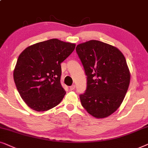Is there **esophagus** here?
<instances>
[{
    "instance_id": "esophagus-1",
    "label": "esophagus",
    "mask_w": 148,
    "mask_h": 148,
    "mask_svg": "<svg viewBox=\"0 0 148 148\" xmlns=\"http://www.w3.org/2000/svg\"><path fill=\"white\" fill-rule=\"evenodd\" d=\"M75 87H76V86L74 85H74L70 86V90H73L74 89H75Z\"/></svg>"
}]
</instances>
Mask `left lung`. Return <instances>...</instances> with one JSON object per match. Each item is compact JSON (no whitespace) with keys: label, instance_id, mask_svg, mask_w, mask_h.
I'll return each instance as SVG.
<instances>
[{"label":"left lung","instance_id":"1","mask_svg":"<svg viewBox=\"0 0 148 148\" xmlns=\"http://www.w3.org/2000/svg\"><path fill=\"white\" fill-rule=\"evenodd\" d=\"M86 76V88L80 95L82 106L98 119L109 116L120 107L130 83L125 56L119 49L99 40L76 48Z\"/></svg>","mask_w":148,"mask_h":148}]
</instances>
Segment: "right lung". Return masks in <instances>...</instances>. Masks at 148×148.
Here are the masks:
<instances>
[{
  "label": "right lung",
  "mask_w": 148,
  "mask_h": 148,
  "mask_svg": "<svg viewBox=\"0 0 148 148\" xmlns=\"http://www.w3.org/2000/svg\"><path fill=\"white\" fill-rule=\"evenodd\" d=\"M75 47L53 38L31 45L19 55L13 78L21 97L29 108L44 112L62 101L66 91L60 82L61 63Z\"/></svg>",
  "instance_id": "add662e5"
}]
</instances>
